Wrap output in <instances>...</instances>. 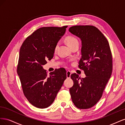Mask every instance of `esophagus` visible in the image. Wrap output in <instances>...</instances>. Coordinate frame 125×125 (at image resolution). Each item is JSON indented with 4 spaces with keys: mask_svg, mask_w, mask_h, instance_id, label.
<instances>
[{
    "mask_svg": "<svg viewBox=\"0 0 125 125\" xmlns=\"http://www.w3.org/2000/svg\"><path fill=\"white\" fill-rule=\"evenodd\" d=\"M66 74H67V78H70V76H71V71H69V70H68V71H67Z\"/></svg>",
    "mask_w": 125,
    "mask_h": 125,
    "instance_id": "34e87169",
    "label": "esophagus"
}]
</instances>
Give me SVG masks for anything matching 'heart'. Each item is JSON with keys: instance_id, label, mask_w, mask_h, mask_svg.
<instances>
[{"instance_id": "1", "label": "heart", "mask_w": 125, "mask_h": 125, "mask_svg": "<svg viewBox=\"0 0 125 125\" xmlns=\"http://www.w3.org/2000/svg\"><path fill=\"white\" fill-rule=\"evenodd\" d=\"M66 41L67 42V45H68L69 47H70L72 45H73L75 43L78 42V40L75 38V37L73 36H68L66 37ZM58 46V43H57L56 46L55 47V50L56 51L57 48Z\"/></svg>"}]
</instances>
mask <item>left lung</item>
Instances as JSON below:
<instances>
[{
	"instance_id": "8db88e82",
	"label": "left lung",
	"mask_w": 125,
	"mask_h": 125,
	"mask_svg": "<svg viewBox=\"0 0 125 125\" xmlns=\"http://www.w3.org/2000/svg\"><path fill=\"white\" fill-rule=\"evenodd\" d=\"M70 33L81 40V58L79 68L86 77L81 79L73 73V85L70 93L74 105L79 109L93 107L102 96L113 69L112 52L108 42L97 28L92 25H75Z\"/></svg>"
}]
</instances>
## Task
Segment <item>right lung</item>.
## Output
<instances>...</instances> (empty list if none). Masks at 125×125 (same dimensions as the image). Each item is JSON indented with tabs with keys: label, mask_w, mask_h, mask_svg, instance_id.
<instances>
[{
	"label": "right lung",
	"mask_w": 125,
	"mask_h": 125,
	"mask_svg": "<svg viewBox=\"0 0 125 125\" xmlns=\"http://www.w3.org/2000/svg\"><path fill=\"white\" fill-rule=\"evenodd\" d=\"M67 26L41 28L29 36L21 45L17 73L25 96L36 107L50 106L67 78L63 68L47 75L43 65L53 57L56 45Z\"/></svg>",
	"instance_id": "right-lung-1"
}]
</instances>
